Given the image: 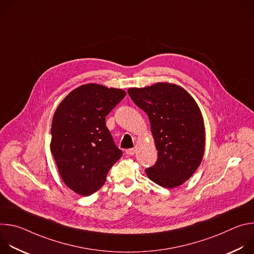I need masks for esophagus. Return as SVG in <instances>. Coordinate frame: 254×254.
I'll use <instances>...</instances> for the list:
<instances>
[{
    "label": "esophagus",
    "mask_w": 254,
    "mask_h": 254,
    "mask_svg": "<svg viewBox=\"0 0 254 254\" xmlns=\"http://www.w3.org/2000/svg\"><path fill=\"white\" fill-rule=\"evenodd\" d=\"M126 153H127V155H128V156H132V155H134V153H135V149H134V148H133V149H128V150L126 151Z\"/></svg>",
    "instance_id": "obj_1"
}]
</instances>
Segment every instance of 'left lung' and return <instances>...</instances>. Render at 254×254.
Listing matches in <instances>:
<instances>
[{
  "mask_svg": "<svg viewBox=\"0 0 254 254\" xmlns=\"http://www.w3.org/2000/svg\"><path fill=\"white\" fill-rule=\"evenodd\" d=\"M132 101L146 113L158 151L156 164L146 169L156 184L182 185L200 166L205 150V127L200 108L181 86L159 82L129 88Z\"/></svg>",
  "mask_w": 254,
  "mask_h": 254,
  "instance_id": "1",
  "label": "left lung"
}]
</instances>
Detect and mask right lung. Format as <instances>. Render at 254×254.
<instances>
[{"mask_svg":"<svg viewBox=\"0 0 254 254\" xmlns=\"http://www.w3.org/2000/svg\"><path fill=\"white\" fill-rule=\"evenodd\" d=\"M126 94L123 89L85 84L72 90L54 114L50 150L63 182L79 195L99 190L123 156L105 118Z\"/></svg>","mask_w":254,"mask_h":254,"instance_id":"obj_1","label":"right lung"}]
</instances>
